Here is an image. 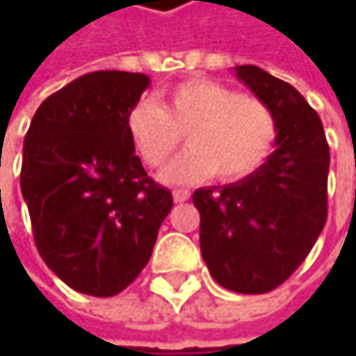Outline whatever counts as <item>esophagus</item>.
Wrapping results in <instances>:
<instances>
[{
  "label": "esophagus",
  "instance_id": "1",
  "mask_svg": "<svg viewBox=\"0 0 356 356\" xmlns=\"http://www.w3.org/2000/svg\"><path fill=\"white\" fill-rule=\"evenodd\" d=\"M173 200H175L177 204L187 202V200H189V191H187V189H175V191H173Z\"/></svg>",
  "mask_w": 356,
  "mask_h": 356
}]
</instances>
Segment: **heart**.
<instances>
[{
    "label": "heart",
    "instance_id": "1",
    "mask_svg": "<svg viewBox=\"0 0 356 356\" xmlns=\"http://www.w3.org/2000/svg\"><path fill=\"white\" fill-rule=\"evenodd\" d=\"M125 123L142 161L152 169L177 152L185 134L189 148L163 173L167 183L248 177L268 159L278 134L274 111L261 99L206 78L167 88L163 107L150 99L138 101Z\"/></svg>",
    "mask_w": 356,
    "mask_h": 356
}]
</instances>
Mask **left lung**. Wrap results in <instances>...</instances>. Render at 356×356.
<instances>
[{"instance_id": "obj_1", "label": "left lung", "mask_w": 356, "mask_h": 356, "mask_svg": "<svg viewBox=\"0 0 356 356\" xmlns=\"http://www.w3.org/2000/svg\"><path fill=\"white\" fill-rule=\"evenodd\" d=\"M237 78L274 111L276 150L251 175L193 191L200 248L212 278L235 293L280 286L316 245L327 216L330 148L314 108L289 82L257 65Z\"/></svg>"}]
</instances>
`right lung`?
Instances as JSON below:
<instances>
[{
	"instance_id": "obj_1",
	"label": "right lung",
	"mask_w": 356,
	"mask_h": 356,
	"mask_svg": "<svg viewBox=\"0 0 356 356\" xmlns=\"http://www.w3.org/2000/svg\"><path fill=\"white\" fill-rule=\"evenodd\" d=\"M148 86L146 74H84L42 101L24 138L20 187L36 249L84 295L127 289L173 208L127 134V113Z\"/></svg>"
}]
</instances>
